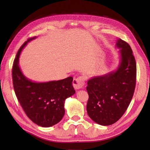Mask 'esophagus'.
<instances>
[{"mask_svg": "<svg viewBox=\"0 0 150 150\" xmlns=\"http://www.w3.org/2000/svg\"><path fill=\"white\" fill-rule=\"evenodd\" d=\"M85 77L81 76V77H78L77 78H74L73 81V85L75 89H79V88H82L85 85Z\"/></svg>", "mask_w": 150, "mask_h": 150, "instance_id": "esophagus-1", "label": "esophagus"}]
</instances>
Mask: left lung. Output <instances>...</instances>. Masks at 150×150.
<instances>
[{
	"mask_svg": "<svg viewBox=\"0 0 150 150\" xmlns=\"http://www.w3.org/2000/svg\"><path fill=\"white\" fill-rule=\"evenodd\" d=\"M116 47L120 55L117 69L88 81L87 114L102 126L117 122L131 102L136 81V63L132 50L128 43L117 40Z\"/></svg>",
	"mask_w": 150,
	"mask_h": 150,
	"instance_id": "obj_1",
	"label": "left lung"
}]
</instances>
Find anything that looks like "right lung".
Returning a JSON list of instances; mask_svg holds the SVG:
<instances>
[{
  "label": "right lung",
  "instance_id": "add662e5",
  "mask_svg": "<svg viewBox=\"0 0 150 150\" xmlns=\"http://www.w3.org/2000/svg\"><path fill=\"white\" fill-rule=\"evenodd\" d=\"M31 38L24 43L14 61L12 75L15 94L30 120L42 127H50L61 121L65 115L64 103L74 95L73 77L44 83L33 82L25 77L19 67L20 53Z\"/></svg>",
  "mask_w": 150,
  "mask_h": 150
}]
</instances>
